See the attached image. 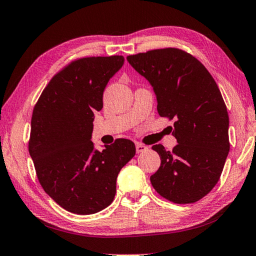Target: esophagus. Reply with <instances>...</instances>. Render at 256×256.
<instances>
[{
	"label": "esophagus",
	"mask_w": 256,
	"mask_h": 256,
	"mask_svg": "<svg viewBox=\"0 0 256 256\" xmlns=\"http://www.w3.org/2000/svg\"><path fill=\"white\" fill-rule=\"evenodd\" d=\"M147 149H148V147L144 146V144H140V142H136V150H137L138 154H139V152H146Z\"/></svg>",
	"instance_id": "1"
}]
</instances>
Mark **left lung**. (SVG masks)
I'll list each match as a JSON object with an SVG mask.
<instances>
[{
	"mask_svg": "<svg viewBox=\"0 0 256 256\" xmlns=\"http://www.w3.org/2000/svg\"><path fill=\"white\" fill-rule=\"evenodd\" d=\"M127 60L152 84L159 116L175 120L172 150L152 147L162 160L152 185L172 203H195L218 184L230 152L228 114L218 86L195 56L176 48Z\"/></svg>",
	"mask_w": 256,
	"mask_h": 256,
	"instance_id": "8db88e82",
	"label": "left lung"
}]
</instances>
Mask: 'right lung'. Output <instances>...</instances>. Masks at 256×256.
Here are the masks:
<instances>
[{
    "label": "right lung",
    "instance_id": "1",
    "mask_svg": "<svg viewBox=\"0 0 256 256\" xmlns=\"http://www.w3.org/2000/svg\"><path fill=\"white\" fill-rule=\"evenodd\" d=\"M124 61L122 56L72 61L50 80L33 109L28 152L38 180L71 213L94 214L112 204L118 174L136 154L129 139H117L102 152L91 142L106 86Z\"/></svg>",
    "mask_w": 256,
    "mask_h": 256
}]
</instances>
